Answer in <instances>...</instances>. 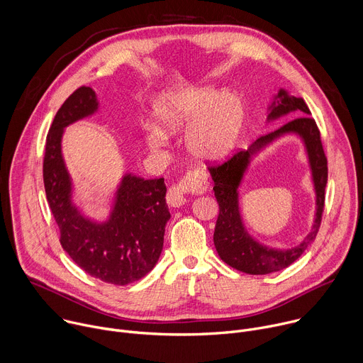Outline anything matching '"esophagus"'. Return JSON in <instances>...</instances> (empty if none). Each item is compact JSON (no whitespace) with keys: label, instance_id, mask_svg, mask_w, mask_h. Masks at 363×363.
<instances>
[{"label":"esophagus","instance_id":"34e87169","mask_svg":"<svg viewBox=\"0 0 363 363\" xmlns=\"http://www.w3.org/2000/svg\"><path fill=\"white\" fill-rule=\"evenodd\" d=\"M208 177L203 171L201 169H194L189 171L179 184L174 185L169 188L167 194V202L169 206L179 208L186 202L185 194L192 192V194H202L208 189Z\"/></svg>","mask_w":363,"mask_h":363}]
</instances>
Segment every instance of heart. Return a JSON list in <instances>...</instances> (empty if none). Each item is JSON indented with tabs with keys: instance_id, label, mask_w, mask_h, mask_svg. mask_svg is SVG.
<instances>
[{
	"instance_id": "b5f03b06",
	"label": "heart",
	"mask_w": 363,
	"mask_h": 363,
	"mask_svg": "<svg viewBox=\"0 0 363 363\" xmlns=\"http://www.w3.org/2000/svg\"><path fill=\"white\" fill-rule=\"evenodd\" d=\"M157 127L145 130L147 145L158 151L168 137L185 134L189 154L202 162L223 160L235 148L244 124V105L233 92L215 88H192L182 94H165L155 102Z\"/></svg>"
}]
</instances>
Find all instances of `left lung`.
<instances>
[{
	"mask_svg": "<svg viewBox=\"0 0 363 363\" xmlns=\"http://www.w3.org/2000/svg\"><path fill=\"white\" fill-rule=\"evenodd\" d=\"M267 123L296 113L295 118L278 130L258 138L247 151L235 154L229 161L208 168L213 181V192L219 205V215L213 232V245L219 258L233 269L250 275H268L292 265L313 242L320 226L325 186L328 182V162L320 143V134L311 111L302 98L291 95L285 88L272 95L267 108ZM292 135L304 145L315 192V218L311 232L302 243L291 249H275L262 245L246 229L240 212L238 188L242 186L252 160L277 140Z\"/></svg>",
	"mask_w": 363,
	"mask_h": 363,
	"instance_id": "left-lung-1",
	"label": "left lung"
}]
</instances>
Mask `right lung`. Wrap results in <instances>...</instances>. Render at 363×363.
<instances>
[{"instance_id": "1", "label": "right lung", "mask_w": 363, "mask_h": 363, "mask_svg": "<svg viewBox=\"0 0 363 363\" xmlns=\"http://www.w3.org/2000/svg\"><path fill=\"white\" fill-rule=\"evenodd\" d=\"M99 109L96 94L81 86L58 109L47 135L44 186L60 228V242L69 258L88 275L106 284L128 285L157 265L165 225L171 218L164 178L144 179L125 172L116 185L108 216L94 220L74 199V184L62 155L67 127Z\"/></svg>"}]
</instances>
